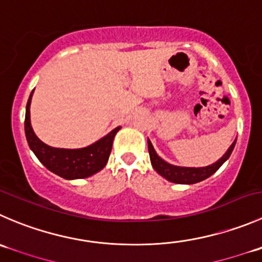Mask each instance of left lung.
<instances>
[{
    "label": "left lung",
    "instance_id": "1",
    "mask_svg": "<svg viewBox=\"0 0 262 262\" xmlns=\"http://www.w3.org/2000/svg\"><path fill=\"white\" fill-rule=\"evenodd\" d=\"M235 142H237V139L233 142L232 146L228 148V151L225 152L216 162L202 167L177 166V165L169 164V162L162 160L161 157L156 154V151H155L154 146H152L149 139L147 141V143H148V152L152 167H154L161 177H164L165 179L169 180V182L177 183V184H194V183H199L207 179V178L211 177L214 172H216V170L230 157L233 149H234Z\"/></svg>",
    "mask_w": 262,
    "mask_h": 262
}]
</instances>
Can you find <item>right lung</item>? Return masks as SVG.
Masks as SVG:
<instances>
[{
    "label": "right lung",
    "instance_id": "right-lung-1",
    "mask_svg": "<svg viewBox=\"0 0 262 262\" xmlns=\"http://www.w3.org/2000/svg\"><path fill=\"white\" fill-rule=\"evenodd\" d=\"M32 91L25 108V137L30 149L37 159L47 167L63 179H83L96 174L106 166L110 156L113 142L121 126L113 129L108 134L98 139L95 143L83 148H56L43 143L37 136L30 124V102L33 97Z\"/></svg>",
    "mask_w": 262,
    "mask_h": 262
}]
</instances>
